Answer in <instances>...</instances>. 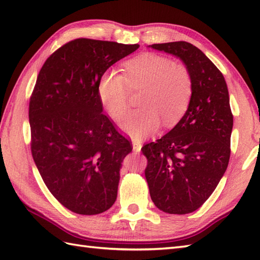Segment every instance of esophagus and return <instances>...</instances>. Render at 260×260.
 I'll return each mask as SVG.
<instances>
[{"label":"esophagus","mask_w":260,"mask_h":260,"mask_svg":"<svg viewBox=\"0 0 260 260\" xmlns=\"http://www.w3.org/2000/svg\"><path fill=\"white\" fill-rule=\"evenodd\" d=\"M132 144H133V151L136 153H140L141 152V148H142V143L137 140H133L132 141Z\"/></svg>","instance_id":"esophagus-1"}]
</instances>
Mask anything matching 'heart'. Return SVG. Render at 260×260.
I'll list each match as a JSON object with an SVG mask.
<instances>
[{
  "instance_id": "1",
  "label": "heart",
  "mask_w": 260,
  "mask_h": 260,
  "mask_svg": "<svg viewBox=\"0 0 260 260\" xmlns=\"http://www.w3.org/2000/svg\"><path fill=\"white\" fill-rule=\"evenodd\" d=\"M132 90H143L141 109L131 113L121 128L134 139H143L164 126L176 125L190 106L193 79L186 66L168 57L144 53L125 63V75L109 69L98 84V95L108 114L121 119L129 107Z\"/></svg>"
}]
</instances>
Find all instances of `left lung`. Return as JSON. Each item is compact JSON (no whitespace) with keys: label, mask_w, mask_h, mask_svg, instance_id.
I'll return each mask as SVG.
<instances>
[{"label":"left lung","mask_w":260,"mask_h":260,"mask_svg":"<svg viewBox=\"0 0 260 260\" xmlns=\"http://www.w3.org/2000/svg\"><path fill=\"white\" fill-rule=\"evenodd\" d=\"M180 58L190 70L193 93L183 117L159 140L142 147L154 204L163 212L186 214L206 202L228 168L234 116L224 77L189 42L150 46Z\"/></svg>","instance_id":"obj_1"}]
</instances>
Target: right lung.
Instances as JSON below:
<instances>
[{"mask_svg":"<svg viewBox=\"0 0 260 260\" xmlns=\"http://www.w3.org/2000/svg\"><path fill=\"white\" fill-rule=\"evenodd\" d=\"M139 47L76 39L38 75L29 104L32 157L51 194L75 213H102L117 198L121 162L133 147L103 114L98 84Z\"/></svg>","mask_w":260,"mask_h":260,"instance_id":"add662e5","label":"right lung"}]
</instances>
